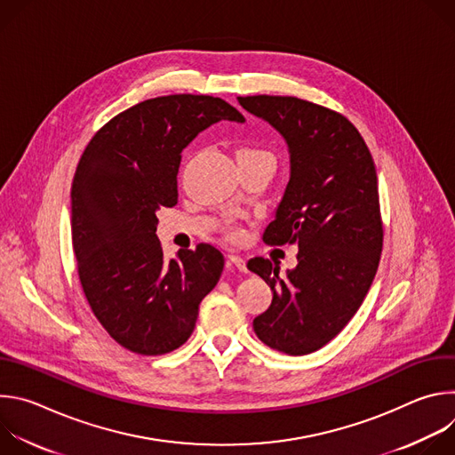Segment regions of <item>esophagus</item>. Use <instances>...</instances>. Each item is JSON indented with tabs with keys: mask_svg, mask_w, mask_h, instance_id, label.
Segmentation results:
<instances>
[{
	"mask_svg": "<svg viewBox=\"0 0 455 455\" xmlns=\"http://www.w3.org/2000/svg\"><path fill=\"white\" fill-rule=\"evenodd\" d=\"M227 268H230V270L235 268L239 272H246V261L239 255H228L227 257Z\"/></svg>",
	"mask_w": 455,
	"mask_h": 455,
	"instance_id": "esophagus-1",
	"label": "esophagus"
}]
</instances>
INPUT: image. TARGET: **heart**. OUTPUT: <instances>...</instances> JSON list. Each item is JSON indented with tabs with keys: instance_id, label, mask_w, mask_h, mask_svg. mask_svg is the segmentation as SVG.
<instances>
[{
	"instance_id": "b5f03b06",
	"label": "heart",
	"mask_w": 455,
	"mask_h": 455,
	"mask_svg": "<svg viewBox=\"0 0 455 455\" xmlns=\"http://www.w3.org/2000/svg\"><path fill=\"white\" fill-rule=\"evenodd\" d=\"M237 155H267V156H270L267 151H261V149H251V148H243V149H239V151H237ZM237 234H239V232H237L235 228H232V230H230V235H232V237H237Z\"/></svg>"
}]
</instances>
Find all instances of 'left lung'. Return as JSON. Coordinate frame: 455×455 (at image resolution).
Returning a JSON list of instances; mask_svg holds the SVG:
<instances>
[{"label":"left lung","mask_w":455,"mask_h":455,"mask_svg":"<svg viewBox=\"0 0 455 455\" xmlns=\"http://www.w3.org/2000/svg\"><path fill=\"white\" fill-rule=\"evenodd\" d=\"M237 100L275 127L290 153V181L263 241L299 244L286 277L268 259H250L248 270L274 291L253 331L272 349L307 355L346 328L376 275L383 227L374 162L358 129L333 109L297 97Z\"/></svg>","instance_id":"8db88e82"}]
</instances>
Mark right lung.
<instances>
[{
    "instance_id": "right-lung-1",
    "label": "right lung",
    "mask_w": 455,
    "mask_h": 455,
    "mask_svg": "<svg viewBox=\"0 0 455 455\" xmlns=\"http://www.w3.org/2000/svg\"><path fill=\"white\" fill-rule=\"evenodd\" d=\"M220 120L244 122L211 95H167L113 116L86 146L72 183V243L88 304L109 337L137 355L187 342L225 259L211 244L165 261L162 207L178 204L181 151Z\"/></svg>"
}]
</instances>
